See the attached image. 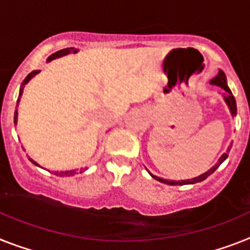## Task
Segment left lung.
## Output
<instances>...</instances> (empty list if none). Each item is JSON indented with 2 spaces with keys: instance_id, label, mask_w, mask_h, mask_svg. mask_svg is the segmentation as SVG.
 Instances as JSON below:
<instances>
[{
  "instance_id": "left-lung-1",
  "label": "left lung",
  "mask_w": 250,
  "mask_h": 250,
  "mask_svg": "<svg viewBox=\"0 0 250 250\" xmlns=\"http://www.w3.org/2000/svg\"><path fill=\"white\" fill-rule=\"evenodd\" d=\"M211 84H213V85H217L220 86L221 89L225 90L224 93V100L225 102H226V104L229 106V110H230V112H231L232 117L236 116V102H235V98L234 96H232L231 90H230V88H229L228 85V82H226V75H225V73L222 71V70H220L217 74V76H214L213 79L211 80ZM229 152H230V147L228 148V150L225 152L224 154H222L221 157H220V160H218V162L216 165H214L213 167H211L209 170L207 171V172H204V174L199 175V176L194 177V179H189V180H166V179H162V177H158V176H154V175L150 174V176L154 177L156 180L161 181V183H164V184H168V185H187V184H195V183H199V181H203L206 180L209 175H212L214 172V171L217 170L218 166L224 162L226 158H228L229 156Z\"/></svg>"
}]
</instances>
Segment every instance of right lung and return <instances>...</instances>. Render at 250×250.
Returning <instances> with one entry per match:
<instances>
[{
  "label": "right lung",
  "mask_w": 250,
  "mask_h": 250,
  "mask_svg": "<svg viewBox=\"0 0 250 250\" xmlns=\"http://www.w3.org/2000/svg\"><path fill=\"white\" fill-rule=\"evenodd\" d=\"M78 51H79V49L74 48V47H70V48H63V49H61V51H57V52L52 53V55L49 56L48 59H47V62H49V61H52V60H55V59H59V57H62V56L69 55V53H76V52H78ZM38 73H39V70H34V71H32V73H30L28 76H26L25 79L22 80L21 86H20V92H19L18 101H16V107H18L19 102H20V98H21V96H22V90H24V88H25L26 84L29 83V80L32 79L33 76H36ZM14 123H15V125H16V124H18V110H15V115H14ZM29 161H30L32 164L36 165V166H39V165L37 164L36 161L32 160V158H29ZM74 174H76L75 170L55 171V175H57V176H73Z\"/></svg>",
  "instance_id": "add662e5"
}]
</instances>
